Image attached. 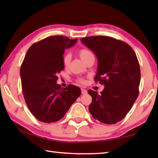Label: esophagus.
<instances>
[{"mask_svg":"<svg viewBox=\"0 0 158 158\" xmlns=\"http://www.w3.org/2000/svg\"><path fill=\"white\" fill-rule=\"evenodd\" d=\"M81 93L82 94H86L87 90L84 89H81Z\"/></svg>","mask_w":158,"mask_h":158,"instance_id":"obj_1","label":"esophagus"}]
</instances>
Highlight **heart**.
Here are the masks:
<instances>
[{"label": "heart", "mask_w": 158, "mask_h": 158, "mask_svg": "<svg viewBox=\"0 0 158 158\" xmlns=\"http://www.w3.org/2000/svg\"><path fill=\"white\" fill-rule=\"evenodd\" d=\"M79 55L80 58L84 61L85 63L86 61L89 59L90 58L94 57V54H93V52L89 49H87V48H83L79 51ZM72 60V56L69 53H65V54L63 55V63L65 67H68L70 64ZM77 81L83 83L84 81V80L82 78H78L77 79Z\"/></svg>", "instance_id": "obj_1"}]
</instances>
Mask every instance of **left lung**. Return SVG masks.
I'll list each match as a JSON object with an SVG mask.
<instances>
[{
  "label": "left lung",
  "mask_w": 158,
  "mask_h": 158,
  "mask_svg": "<svg viewBox=\"0 0 158 158\" xmlns=\"http://www.w3.org/2000/svg\"><path fill=\"white\" fill-rule=\"evenodd\" d=\"M81 41L97 57L95 81L105 85L100 94L88 90L92 97L90 113L102 123H116L125 117L139 95L141 72L136 53L129 44L111 37L90 36Z\"/></svg>",
  "instance_id": "obj_1"
}]
</instances>
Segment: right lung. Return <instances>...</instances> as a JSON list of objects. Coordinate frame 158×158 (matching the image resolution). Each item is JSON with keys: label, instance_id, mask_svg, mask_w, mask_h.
I'll return each mask as SVG.
<instances>
[{"label": "right lung", "instance_id": "1", "mask_svg": "<svg viewBox=\"0 0 158 158\" xmlns=\"http://www.w3.org/2000/svg\"><path fill=\"white\" fill-rule=\"evenodd\" d=\"M77 41L66 36H50L32 44L26 53L20 69L22 93L29 110L40 121H59L81 95L76 85L63 89L56 83L57 74L64 69L65 49Z\"/></svg>", "mask_w": 158, "mask_h": 158}]
</instances>
